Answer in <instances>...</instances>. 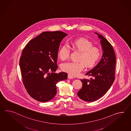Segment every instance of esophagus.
<instances>
[{
  "label": "esophagus",
  "mask_w": 131,
  "mask_h": 131,
  "mask_svg": "<svg viewBox=\"0 0 131 131\" xmlns=\"http://www.w3.org/2000/svg\"><path fill=\"white\" fill-rule=\"evenodd\" d=\"M68 78L69 79H74V77L72 76H71L70 74H68Z\"/></svg>",
  "instance_id": "esophagus-1"
}]
</instances>
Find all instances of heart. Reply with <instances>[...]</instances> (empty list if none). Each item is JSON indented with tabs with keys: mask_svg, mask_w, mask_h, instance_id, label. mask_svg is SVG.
Masks as SVG:
<instances>
[{
	"mask_svg": "<svg viewBox=\"0 0 131 131\" xmlns=\"http://www.w3.org/2000/svg\"><path fill=\"white\" fill-rule=\"evenodd\" d=\"M70 45L72 48L80 52L78 62H68L61 66L63 71L73 76H76L83 70L84 65L87 68L94 67L101 56L99 48L93 46V43L87 39L80 37L71 41ZM70 49L66 45H62L58 53L62 61L67 60L70 55Z\"/></svg>",
	"mask_w": 131,
	"mask_h": 131,
	"instance_id": "b5f03b06",
	"label": "heart"
}]
</instances>
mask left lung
Listing matches in <instances>:
<instances>
[{
	"instance_id": "left-lung-1",
	"label": "left lung",
	"mask_w": 131,
	"mask_h": 131,
	"mask_svg": "<svg viewBox=\"0 0 131 131\" xmlns=\"http://www.w3.org/2000/svg\"><path fill=\"white\" fill-rule=\"evenodd\" d=\"M95 34L100 39L102 59L96 67L86 74L92 78L80 80L82 86L77 94L80 99L86 102L95 101L104 96L112 86L115 78L116 58L112 45L102 35Z\"/></svg>"
}]
</instances>
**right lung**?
Returning <instances> with one entry per match:
<instances>
[{
  "label": "right lung",
  "mask_w": 131,
  "mask_h": 131,
  "mask_svg": "<svg viewBox=\"0 0 131 131\" xmlns=\"http://www.w3.org/2000/svg\"><path fill=\"white\" fill-rule=\"evenodd\" d=\"M67 35L61 31L42 32L23 50L19 61L23 82L34 99L42 102L51 100L57 93L56 84L67 79L66 73L53 72L58 68L60 44Z\"/></svg>",
  "instance_id": "add662e5"
}]
</instances>
